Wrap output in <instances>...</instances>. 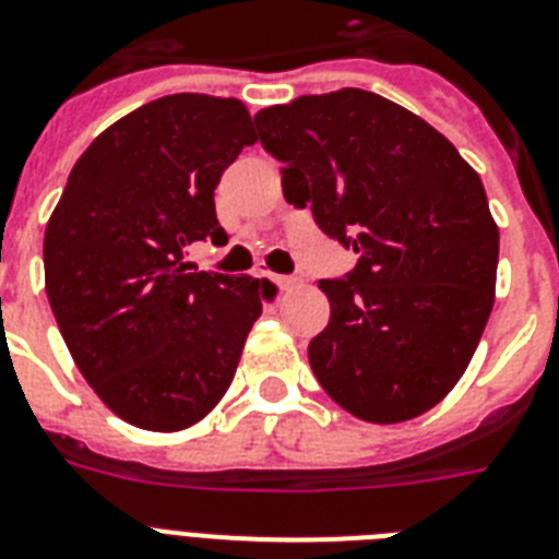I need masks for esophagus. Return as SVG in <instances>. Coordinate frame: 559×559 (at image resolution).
I'll return each instance as SVG.
<instances>
[{
    "instance_id": "34e87169",
    "label": "esophagus",
    "mask_w": 559,
    "mask_h": 559,
    "mask_svg": "<svg viewBox=\"0 0 559 559\" xmlns=\"http://www.w3.org/2000/svg\"><path fill=\"white\" fill-rule=\"evenodd\" d=\"M264 278L272 281V284H275L278 289H289V287H295V284H298V278H293V275H272V272H266Z\"/></svg>"
}]
</instances>
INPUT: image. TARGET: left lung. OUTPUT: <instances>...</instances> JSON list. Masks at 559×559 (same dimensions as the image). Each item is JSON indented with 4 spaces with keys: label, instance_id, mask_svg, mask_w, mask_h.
<instances>
[{
    "label": "left lung",
    "instance_id": "1",
    "mask_svg": "<svg viewBox=\"0 0 559 559\" xmlns=\"http://www.w3.org/2000/svg\"><path fill=\"white\" fill-rule=\"evenodd\" d=\"M255 128L284 199L358 252L318 284L332 307L309 341L318 383L369 424L424 415L461 381L495 304L480 176L420 116L358 87L266 107Z\"/></svg>",
    "mask_w": 559,
    "mask_h": 559
}]
</instances>
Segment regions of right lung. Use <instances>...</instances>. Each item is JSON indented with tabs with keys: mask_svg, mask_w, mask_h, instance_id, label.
<instances>
[{
	"mask_svg": "<svg viewBox=\"0 0 559 559\" xmlns=\"http://www.w3.org/2000/svg\"><path fill=\"white\" fill-rule=\"evenodd\" d=\"M247 144L255 133L238 98H156L84 150L45 229V289L64 344L139 429L199 424L261 316V281L185 261L190 243H227L213 195Z\"/></svg>",
	"mask_w": 559,
	"mask_h": 559,
	"instance_id": "add662e5",
	"label": "right lung"
}]
</instances>
